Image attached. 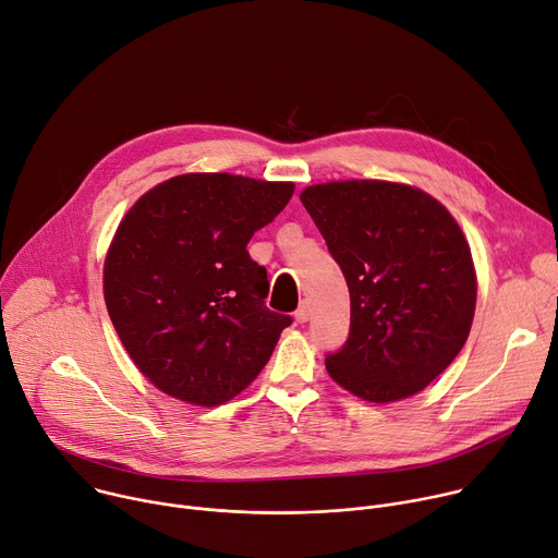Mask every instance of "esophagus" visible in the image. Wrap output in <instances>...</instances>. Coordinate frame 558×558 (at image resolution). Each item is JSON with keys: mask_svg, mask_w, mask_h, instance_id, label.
I'll return each instance as SVG.
<instances>
[{"mask_svg": "<svg viewBox=\"0 0 558 558\" xmlns=\"http://www.w3.org/2000/svg\"><path fill=\"white\" fill-rule=\"evenodd\" d=\"M311 315H313V311H311V303L303 301V303L299 305V311L294 313V319H296V324H305L307 319H311Z\"/></svg>", "mask_w": 558, "mask_h": 558, "instance_id": "esophagus-1", "label": "esophagus"}]
</instances>
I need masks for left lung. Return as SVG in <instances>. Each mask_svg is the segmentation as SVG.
<instances>
[{
	"instance_id": "obj_1",
	"label": "left lung",
	"mask_w": 558,
	"mask_h": 558,
	"mask_svg": "<svg viewBox=\"0 0 558 558\" xmlns=\"http://www.w3.org/2000/svg\"><path fill=\"white\" fill-rule=\"evenodd\" d=\"M299 199L350 290V337L326 359L328 375L369 403L421 392L461 352L474 319L476 270L461 226L397 181H326Z\"/></svg>"
}]
</instances>
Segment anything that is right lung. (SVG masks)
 <instances>
[{"label": "right lung", "instance_id": "right-lung-1", "mask_svg": "<svg viewBox=\"0 0 558 558\" xmlns=\"http://www.w3.org/2000/svg\"><path fill=\"white\" fill-rule=\"evenodd\" d=\"M292 193V181L185 172L119 221L104 301L129 356L163 395L221 405L268 363L290 317L266 307L268 275L245 245Z\"/></svg>", "mask_w": 558, "mask_h": 558}]
</instances>
